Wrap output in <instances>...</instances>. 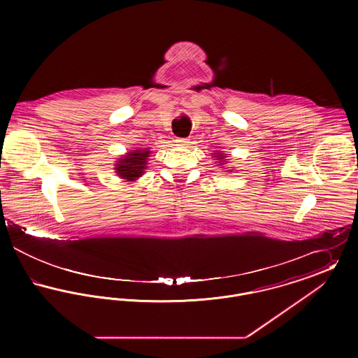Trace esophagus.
Instances as JSON below:
<instances>
[{
  "instance_id": "esophagus-1",
  "label": "esophagus",
  "mask_w": 358,
  "mask_h": 358,
  "mask_svg": "<svg viewBox=\"0 0 358 358\" xmlns=\"http://www.w3.org/2000/svg\"><path fill=\"white\" fill-rule=\"evenodd\" d=\"M176 142H177L178 145H187V138H177V139H176Z\"/></svg>"
}]
</instances>
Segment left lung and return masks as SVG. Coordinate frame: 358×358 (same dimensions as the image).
Returning a JSON list of instances; mask_svg holds the SVG:
<instances>
[{
  "label": "left lung",
  "instance_id": "obj_1",
  "mask_svg": "<svg viewBox=\"0 0 358 358\" xmlns=\"http://www.w3.org/2000/svg\"><path fill=\"white\" fill-rule=\"evenodd\" d=\"M217 157H219V155H217Z\"/></svg>",
  "mask_w": 358,
  "mask_h": 358
}]
</instances>
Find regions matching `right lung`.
Listing matches in <instances>:
<instances>
[{"label": "right lung", "mask_w": 358, "mask_h": 358, "mask_svg": "<svg viewBox=\"0 0 358 358\" xmlns=\"http://www.w3.org/2000/svg\"><path fill=\"white\" fill-rule=\"evenodd\" d=\"M149 150H136L130 152L117 164V173L124 180H136L142 176L143 169H146V159L149 157Z\"/></svg>", "instance_id": "obj_1"}]
</instances>
